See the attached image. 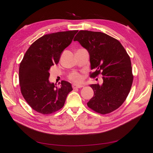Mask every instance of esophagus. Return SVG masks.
Returning <instances> with one entry per match:
<instances>
[{
    "label": "esophagus",
    "mask_w": 153,
    "mask_h": 153,
    "mask_svg": "<svg viewBox=\"0 0 153 153\" xmlns=\"http://www.w3.org/2000/svg\"><path fill=\"white\" fill-rule=\"evenodd\" d=\"M83 85L81 84H76V83L73 84V88H83Z\"/></svg>",
    "instance_id": "esophagus-1"
}]
</instances>
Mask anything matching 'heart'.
<instances>
[{"mask_svg": "<svg viewBox=\"0 0 153 153\" xmlns=\"http://www.w3.org/2000/svg\"><path fill=\"white\" fill-rule=\"evenodd\" d=\"M70 78L71 79H72L74 82H79L82 81V76H80L79 74L77 73H73L70 75Z\"/></svg>", "mask_w": 153, "mask_h": 153, "instance_id": "obj_1", "label": "heart"}]
</instances>
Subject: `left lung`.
I'll use <instances>...</instances> for the list:
<instances>
[{"label": "left lung", "mask_w": 153, "mask_h": 153, "mask_svg": "<svg viewBox=\"0 0 153 153\" xmlns=\"http://www.w3.org/2000/svg\"><path fill=\"white\" fill-rule=\"evenodd\" d=\"M74 41L88 50L91 69L103 76L101 85L90 84L94 95L88 106L101 114L118 109L128 96L133 76L130 57L119 42L100 32L80 30Z\"/></svg>", "instance_id": "1"}]
</instances>
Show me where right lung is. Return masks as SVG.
I'll return each mask as SVG.
<instances>
[{"label":"right lung","mask_w":153,"mask_h":153,"mask_svg":"<svg viewBox=\"0 0 153 153\" xmlns=\"http://www.w3.org/2000/svg\"><path fill=\"white\" fill-rule=\"evenodd\" d=\"M78 30L58 32L36 40L25 53L19 68L21 93L32 108L42 114L54 113L64 105L73 90L70 83L62 80L58 88L49 81V70L58 64L62 53Z\"/></svg>","instance_id":"1"}]
</instances>
